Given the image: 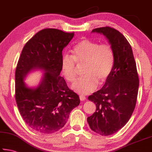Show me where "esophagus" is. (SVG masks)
<instances>
[{
    "instance_id": "34e87169",
    "label": "esophagus",
    "mask_w": 152,
    "mask_h": 152,
    "mask_svg": "<svg viewBox=\"0 0 152 152\" xmlns=\"http://www.w3.org/2000/svg\"><path fill=\"white\" fill-rule=\"evenodd\" d=\"M80 101H85L86 97H85V96H84V95L81 94V95H80Z\"/></svg>"
}]
</instances>
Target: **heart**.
<instances>
[{
    "label": "heart",
    "mask_w": 152,
    "mask_h": 152,
    "mask_svg": "<svg viewBox=\"0 0 152 152\" xmlns=\"http://www.w3.org/2000/svg\"><path fill=\"white\" fill-rule=\"evenodd\" d=\"M115 56L111 46L99 44L85 39L74 46L72 56L64 55L61 61V69L67 80L72 82L76 78L77 66L84 65L85 76L72 84V89L80 94H88L96 88L98 83L102 84L111 73ZM76 64H75V63Z\"/></svg>",
    "instance_id": "b5f03b06"
}]
</instances>
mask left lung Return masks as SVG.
I'll list each match as a JSON object with an SVG mask.
<instances>
[{"label": "left lung", "instance_id": "obj_1", "mask_svg": "<svg viewBox=\"0 0 152 152\" xmlns=\"http://www.w3.org/2000/svg\"><path fill=\"white\" fill-rule=\"evenodd\" d=\"M104 35L114 52V66L104 86L88 96L96 109L87 121L92 131L107 136L125 125L135 109L139 77L132 46L119 31L110 27L92 31Z\"/></svg>", "mask_w": 152, "mask_h": 152}]
</instances>
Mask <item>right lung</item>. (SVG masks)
<instances>
[{
    "instance_id": "obj_1",
    "label": "right lung",
    "mask_w": 152,
    "mask_h": 152,
    "mask_svg": "<svg viewBox=\"0 0 152 152\" xmlns=\"http://www.w3.org/2000/svg\"><path fill=\"white\" fill-rule=\"evenodd\" d=\"M74 35L57 29H42L21 51L15 71V100L25 122L36 132L45 134L57 132L80 104L78 95L60 76L62 50ZM35 69L45 74L37 87L29 88L24 80Z\"/></svg>"
}]
</instances>
